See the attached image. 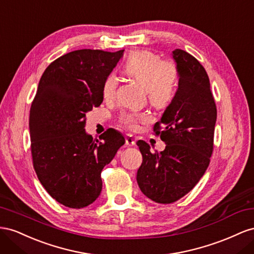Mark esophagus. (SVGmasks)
Returning a JSON list of instances; mask_svg holds the SVG:
<instances>
[{
  "instance_id": "34e87169",
  "label": "esophagus",
  "mask_w": 254,
  "mask_h": 254,
  "mask_svg": "<svg viewBox=\"0 0 254 254\" xmlns=\"http://www.w3.org/2000/svg\"><path fill=\"white\" fill-rule=\"evenodd\" d=\"M126 143L127 144L128 147H132L135 144V139L134 137L131 135V134H127L126 135Z\"/></svg>"
}]
</instances>
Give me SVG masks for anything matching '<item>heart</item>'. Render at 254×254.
Instances as JSON below:
<instances>
[{
	"label": "heart",
	"mask_w": 254,
	"mask_h": 254,
	"mask_svg": "<svg viewBox=\"0 0 254 254\" xmlns=\"http://www.w3.org/2000/svg\"><path fill=\"white\" fill-rule=\"evenodd\" d=\"M126 73L139 82L147 89L150 103L156 108L167 107L176 96L179 69L177 64L169 61H162L159 55L150 51H135L127 57L125 64ZM117 79L114 75H108L103 82L102 95L104 99L114 98ZM150 120L146 113H128L121 115L120 121L125 127L135 129L138 122Z\"/></svg>",
	"instance_id": "heart-1"
}]
</instances>
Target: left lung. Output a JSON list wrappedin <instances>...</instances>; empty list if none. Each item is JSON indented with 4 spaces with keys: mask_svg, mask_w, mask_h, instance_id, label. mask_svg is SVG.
<instances>
[{
    "mask_svg": "<svg viewBox=\"0 0 254 254\" xmlns=\"http://www.w3.org/2000/svg\"><path fill=\"white\" fill-rule=\"evenodd\" d=\"M171 55L179 69L178 89L154 127L166 148L152 153L147 142L137 141L142 155L137 183L144 195L164 204L182 198L203 177L213 153L217 119L203 66L184 50L176 49Z\"/></svg>",
    "mask_w": 254,
    "mask_h": 254,
    "instance_id": "obj_1",
    "label": "left lung"
}]
</instances>
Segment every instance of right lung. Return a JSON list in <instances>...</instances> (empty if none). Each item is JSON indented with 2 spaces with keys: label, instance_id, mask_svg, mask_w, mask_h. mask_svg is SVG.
I'll list each match as a JSON object with an SVG mask.
<instances>
[{
  "label": "right lung",
  "instance_id": "1",
  "mask_svg": "<svg viewBox=\"0 0 254 254\" xmlns=\"http://www.w3.org/2000/svg\"><path fill=\"white\" fill-rule=\"evenodd\" d=\"M123 50L72 51L49 64L31 106L34 169L41 185L61 204L82 208L102 190L101 171L126 142L108 128L95 141L85 131L86 114L103 102L102 86Z\"/></svg>",
  "mask_w": 254,
  "mask_h": 254
}]
</instances>
